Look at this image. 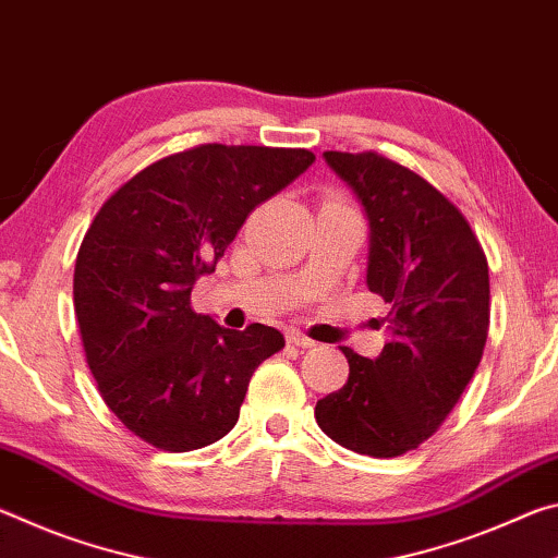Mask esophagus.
Segmentation results:
<instances>
[{
    "label": "esophagus",
    "mask_w": 558,
    "mask_h": 558,
    "mask_svg": "<svg viewBox=\"0 0 558 558\" xmlns=\"http://www.w3.org/2000/svg\"><path fill=\"white\" fill-rule=\"evenodd\" d=\"M288 342H290L292 347H300V349H310V347L317 344L315 339L305 337L302 332H298V329H292V332H288Z\"/></svg>",
    "instance_id": "34e87169"
}]
</instances>
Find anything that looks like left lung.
I'll return each mask as SVG.
<instances>
[{
    "mask_svg": "<svg viewBox=\"0 0 558 558\" xmlns=\"http://www.w3.org/2000/svg\"><path fill=\"white\" fill-rule=\"evenodd\" d=\"M369 216L366 286L389 302V342L366 359L342 347L349 379L315 405L317 426L372 458L415 450L475 374L489 329V270L462 211L428 179L376 149L325 153Z\"/></svg>",
    "mask_w": 558,
    "mask_h": 558,
    "instance_id": "1",
    "label": "left lung"
}]
</instances>
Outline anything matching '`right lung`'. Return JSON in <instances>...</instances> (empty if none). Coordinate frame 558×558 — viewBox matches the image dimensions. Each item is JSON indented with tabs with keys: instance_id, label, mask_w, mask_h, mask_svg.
Wrapping results in <instances>:
<instances>
[{
	"instance_id": "right-lung-1",
	"label": "right lung",
	"mask_w": 558,
	"mask_h": 558,
	"mask_svg": "<svg viewBox=\"0 0 558 558\" xmlns=\"http://www.w3.org/2000/svg\"><path fill=\"white\" fill-rule=\"evenodd\" d=\"M315 162L310 149L199 145L157 159L100 206L73 270L86 362L122 426L149 446H211L239 421L276 327L196 315L192 288L258 204Z\"/></svg>"
}]
</instances>
